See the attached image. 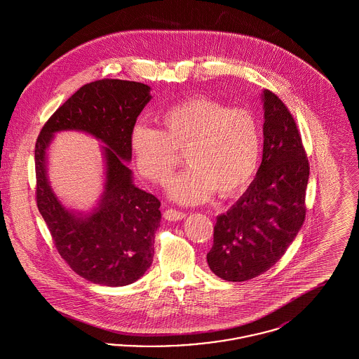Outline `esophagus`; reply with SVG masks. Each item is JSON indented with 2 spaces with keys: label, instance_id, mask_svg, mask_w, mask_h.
I'll use <instances>...</instances> for the list:
<instances>
[{
  "label": "esophagus",
  "instance_id": "34e87169",
  "mask_svg": "<svg viewBox=\"0 0 359 359\" xmlns=\"http://www.w3.org/2000/svg\"><path fill=\"white\" fill-rule=\"evenodd\" d=\"M164 219L167 221H171V222H176V221H182L186 218V214L182 212V211H177V210H173V208H168L164 211Z\"/></svg>",
  "mask_w": 359,
  "mask_h": 359
}]
</instances>
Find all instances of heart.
<instances>
[{
	"label": "heart",
	"mask_w": 359,
	"mask_h": 359,
	"mask_svg": "<svg viewBox=\"0 0 359 359\" xmlns=\"http://www.w3.org/2000/svg\"><path fill=\"white\" fill-rule=\"evenodd\" d=\"M158 121L161 130L133 128L130 149L138 172L158 184L179 164L177 152H186L188 168L168 187L172 201L199 205L214 192L227 199L249 187L261 157L259 128L250 111L192 97L168 107Z\"/></svg>",
	"instance_id": "1"
}]
</instances>
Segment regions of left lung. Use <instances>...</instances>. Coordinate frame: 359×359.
<instances>
[{"label": "left lung", "mask_w": 359, "mask_h": 359, "mask_svg": "<svg viewBox=\"0 0 359 359\" xmlns=\"http://www.w3.org/2000/svg\"><path fill=\"white\" fill-rule=\"evenodd\" d=\"M264 104L262 161L237 203L217 217L210 269L226 281H246L271 269L287 252L306 218L307 154L296 122L269 90Z\"/></svg>", "instance_id": "left-lung-1"}]
</instances>
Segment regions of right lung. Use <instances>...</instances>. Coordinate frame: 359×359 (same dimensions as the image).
I'll return each mask as SVG.
<instances>
[{
	"mask_svg": "<svg viewBox=\"0 0 359 359\" xmlns=\"http://www.w3.org/2000/svg\"><path fill=\"white\" fill-rule=\"evenodd\" d=\"M152 100L151 87L102 79L81 87L43 126L34 147L36 199L55 246L69 268L94 284L123 287L137 281L154 261L160 202L136 187L126 163L137 117ZM76 130L104 144L105 183L97 205L87 215L63 205L48 180L46 158L53 136Z\"/></svg>",
	"mask_w": 359,
	"mask_h": 359,
	"instance_id": "obj_1",
	"label": "right lung"
}]
</instances>
